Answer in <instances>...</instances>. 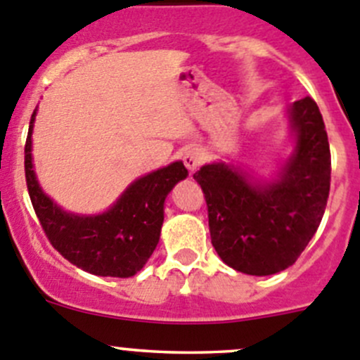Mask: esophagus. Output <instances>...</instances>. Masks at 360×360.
Returning <instances> with one entry per match:
<instances>
[{
    "instance_id": "obj_1",
    "label": "esophagus",
    "mask_w": 360,
    "mask_h": 360,
    "mask_svg": "<svg viewBox=\"0 0 360 360\" xmlns=\"http://www.w3.org/2000/svg\"><path fill=\"white\" fill-rule=\"evenodd\" d=\"M183 162H184V167H186L190 172H195V170L200 167V163L204 162V153H202L198 148L186 149L183 155Z\"/></svg>"
}]
</instances>
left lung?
I'll return each instance as SVG.
<instances>
[{
	"label": "left lung",
	"instance_id": "8db88e82",
	"mask_svg": "<svg viewBox=\"0 0 360 360\" xmlns=\"http://www.w3.org/2000/svg\"><path fill=\"white\" fill-rule=\"evenodd\" d=\"M290 153L258 174L239 163H205L193 174L209 211L212 246L229 267L271 276L304 251L326 212L330 151L319 105H288Z\"/></svg>",
	"mask_w": 360,
	"mask_h": 360
}]
</instances>
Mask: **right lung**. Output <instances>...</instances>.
Segmentation results:
<instances>
[{"mask_svg":"<svg viewBox=\"0 0 360 360\" xmlns=\"http://www.w3.org/2000/svg\"><path fill=\"white\" fill-rule=\"evenodd\" d=\"M30 121L24 169L31 204L52 246L86 273L96 276L130 278L137 274L160 240L165 198L179 181L186 179L183 162L141 176L128 184L109 209L98 214H79L63 209L38 183L33 163V128Z\"/></svg>","mask_w":360,"mask_h":360,"instance_id":"add662e5","label":"right lung"}]
</instances>
